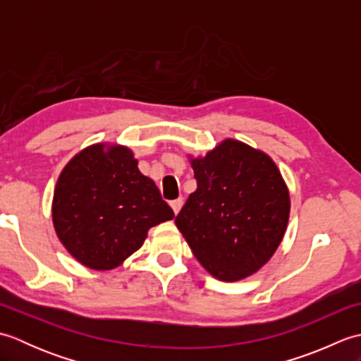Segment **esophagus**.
I'll return each mask as SVG.
<instances>
[{"label":"esophagus","instance_id":"34e87169","mask_svg":"<svg viewBox=\"0 0 361 361\" xmlns=\"http://www.w3.org/2000/svg\"><path fill=\"white\" fill-rule=\"evenodd\" d=\"M171 206H172L173 212L178 214L180 209H181V206H183V198H176V200H172V202H171Z\"/></svg>","mask_w":361,"mask_h":361}]
</instances>
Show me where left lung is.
Masks as SVG:
<instances>
[{"label": "left lung", "instance_id": "left-lung-1", "mask_svg": "<svg viewBox=\"0 0 361 361\" xmlns=\"http://www.w3.org/2000/svg\"><path fill=\"white\" fill-rule=\"evenodd\" d=\"M197 180L176 228L214 278L233 282L264 267L286 234L290 195L267 153L225 140L190 161Z\"/></svg>", "mask_w": 361, "mask_h": 361}]
</instances>
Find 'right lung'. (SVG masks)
<instances>
[{"instance_id": "obj_1", "label": "right lung", "mask_w": 361, "mask_h": 361, "mask_svg": "<svg viewBox=\"0 0 361 361\" xmlns=\"http://www.w3.org/2000/svg\"><path fill=\"white\" fill-rule=\"evenodd\" d=\"M175 214L155 183L122 145H90L60 173L52 221L60 242L82 265L111 270L142 247L152 226Z\"/></svg>"}]
</instances>
